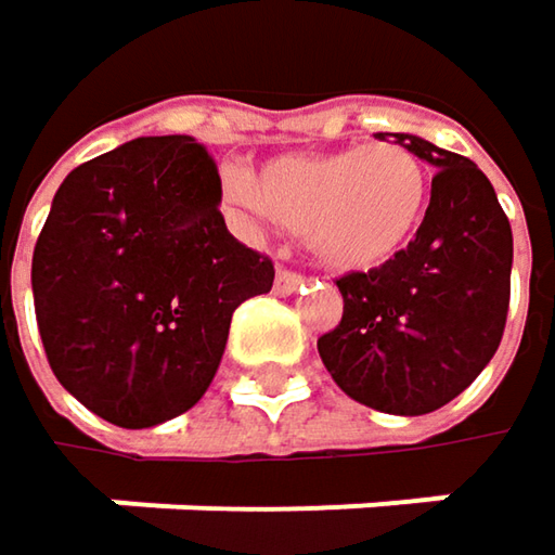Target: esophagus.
<instances>
[{"mask_svg": "<svg viewBox=\"0 0 555 555\" xmlns=\"http://www.w3.org/2000/svg\"><path fill=\"white\" fill-rule=\"evenodd\" d=\"M304 284V278L297 274V271H287V268H278V274H274V294H281V297H287V294H294L297 287Z\"/></svg>", "mask_w": 555, "mask_h": 555, "instance_id": "esophagus-1", "label": "esophagus"}]
</instances>
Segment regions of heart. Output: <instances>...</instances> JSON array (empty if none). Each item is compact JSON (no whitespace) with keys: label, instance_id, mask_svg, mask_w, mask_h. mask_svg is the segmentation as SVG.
Segmentation results:
<instances>
[{"label":"heart","instance_id":"b5f03b06","mask_svg":"<svg viewBox=\"0 0 555 555\" xmlns=\"http://www.w3.org/2000/svg\"><path fill=\"white\" fill-rule=\"evenodd\" d=\"M227 194L300 233L325 268L358 274L383 268L415 236L428 172L402 143H354L268 159L251 175H230Z\"/></svg>","mask_w":555,"mask_h":555}]
</instances>
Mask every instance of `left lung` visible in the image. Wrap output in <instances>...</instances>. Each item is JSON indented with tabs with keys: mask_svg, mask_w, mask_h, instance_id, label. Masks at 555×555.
Here are the masks:
<instances>
[{
	"mask_svg": "<svg viewBox=\"0 0 555 555\" xmlns=\"http://www.w3.org/2000/svg\"><path fill=\"white\" fill-rule=\"evenodd\" d=\"M389 137L438 169L431 204L392 261L335 281L345 312L315 345L354 402L425 415L460 396L499 351L515 243L492 181L466 156L412 133Z\"/></svg>",
	"mask_w": 555,
	"mask_h": 555,
	"instance_id": "1",
	"label": "left lung"
}]
</instances>
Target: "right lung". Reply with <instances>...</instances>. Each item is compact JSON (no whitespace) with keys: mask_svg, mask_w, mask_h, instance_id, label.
Segmentation results:
<instances>
[{"mask_svg":"<svg viewBox=\"0 0 555 555\" xmlns=\"http://www.w3.org/2000/svg\"><path fill=\"white\" fill-rule=\"evenodd\" d=\"M220 172L194 137H140L53 194L31 261L47 361L120 428L188 412L214 380L236 307L268 294L271 258L220 214Z\"/></svg>","mask_w":555,"mask_h":555,"instance_id":"right-lung-1","label":"right lung"}]
</instances>
